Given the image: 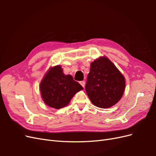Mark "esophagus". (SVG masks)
<instances>
[{
	"instance_id": "1",
	"label": "esophagus",
	"mask_w": 156,
	"mask_h": 156,
	"mask_svg": "<svg viewBox=\"0 0 156 156\" xmlns=\"http://www.w3.org/2000/svg\"><path fill=\"white\" fill-rule=\"evenodd\" d=\"M79 83L81 84V85L84 88V86H85V82H84V81H80L79 82Z\"/></svg>"
}]
</instances>
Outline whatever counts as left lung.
Returning a JSON list of instances; mask_svg holds the SVG:
<instances>
[{"label":"left lung","instance_id":"8db88e82","mask_svg":"<svg viewBox=\"0 0 156 156\" xmlns=\"http://www.w3.org/2000/svg\"><path fill=\"white\" fill-rule=\"evenodd\" d=\"M125 88L124 76L106 56H100L90 64L85 89L94 105L103 108L115 105Z\"/></svg>","mask_w":156,"mask_h":156}]
</instances>
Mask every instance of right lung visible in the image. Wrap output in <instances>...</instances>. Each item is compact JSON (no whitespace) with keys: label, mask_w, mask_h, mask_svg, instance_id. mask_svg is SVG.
Masks as SVG:
<instances>
[{"label":"right lung","mask_w":156,"mask_h":156,"mask_svg":"<svg viewBox=\"0 0 156 156\" xmlns=\"http://www.w3.org/2000/svg\"><path fill=\"white\" fill-rule=\"evenodd\" d=\"M42 100L52 108L59 109L67 106L77 92L83 90L71 75H65L60 66L49 69L40 85Z\"/></svg>","instance_id":"add662e5"}]
</instances>
